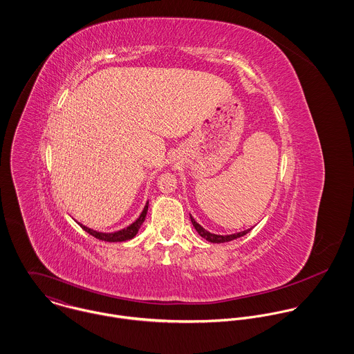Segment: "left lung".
Returning a JSON list of instances; mask_svg holds the SVG:
<instances>
[{
  "label": "left lung",
  "mask_w": 354,
  "mask_h": 354,
  "mask_svg": "<svg viewBox=\"0 0 354 354\" xmlns=\"http://www.w3.org/2000/svg\"><path fill=\"white\" fill-rule=\"evenodd\" d=\"M189 216H191V222H192L194 227L196 229V232L202 236L203 239H205L207 241L214 243V244H221V243H229V241H233V240H236V239H239V237L245 236L247 233H250V232L252 230V227H251V229H247V230H244V232L234 233V234H226V236H222V234H214V233H209L208 230H205L203 226H201V225L194 219V216H192V215H189Z\"/></svg>",
  "instance_id": "left-lung-1"
}]
</instances>
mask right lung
Instances as JSON below:
<instances>
[{
	"label": "right lung",
	"instance_id": "right-lung-1",
	"mask_svg": "<svg viewBox=\"0 0 354 354\" xmlns=\"http://www.w3.org/2000/svg\"><path fill=\"white\" fill-rule=\"evenodd\" d=\"M147 211H149V202L146 203V205H145V208H143L140 216H139L133 223H131V225H129L128 227H125V229H121V230L113 232V233H102V232H97V230H94V229H90V227H87V226H84V225H82V223H79V222H77V223L82 226L83 230H86L88 234L94 236V237L98 239V240L107 241V243H121V241H128V240L133 239V237L138 234L140 226L143 225V222H145V219H146Z\"/></svg>",
	"mask_w": 354,
	"mask_h": 354
}]
</instances>
